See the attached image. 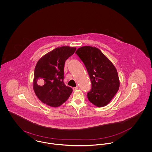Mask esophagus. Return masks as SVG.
<instances>
[{"instance_id": "1", "label": "esophagus", "mask_w": 152, "mask_h": 152, "mask_svg": "<svg viewBox=\"0 0 152 152\" xmlns=\"http://www.w3.org/2000/svg\"><path fill=\"white\" fill-rule=\"evenodd\" d=\"M78 89H79V87H78V86H76V87L73 88V91H76Z\"/></svg>"}]
</instances>
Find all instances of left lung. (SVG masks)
<instances>
[{
  "instance_id": "1",
  "label": "left lung",
  "mask_w": 152,
  "mask_h": 152,
  "mask_svg": "<svg viewBox=\"0 0 152 152\" xmlns=\"http://www.w3.org/2000/svg\"><path fill=\"white\" fill-rule=\"evenodd\" d=\"M87 68L92 83L87 94L91 103L97 107L108 105L115 96L120 87V80L116 67L99 49L83 46L77 50Z\"/></svg>"
}]
</instances>
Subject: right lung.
Returning <instances> with one entry per match:
<instances>
[{
	"label": "right lung",
	"instance_id": "right-lung-1",
	"mask_svg": "<svg viewBox=\"0 0 152 152\" xmlns=\"http://www.w3.org/2000/svg\"><path fill=\"white\" fill-rule=\"evenodd\" d=\"M76 48L68 46L58 47L46 53L36 64L33 89L38 99L51 107H58L68 100L72 92L64 82L65 61Z\"/></svg>",
	"mask_w": 152,
	"mask_h": 152
}]
</instances>
